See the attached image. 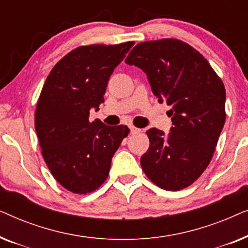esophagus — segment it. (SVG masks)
Returning a JSON list of instances; mask_svg holds the SVG:
<instances>
[{
  "label": "esophagus",
  "instance_id": "esophagus-1",
  "mask_svg": "<svg viewBox=\"0 0 248 248\" xmlns=\"http://www.w3.org/2000/svg\"><path fill=\"white\" fill-rule=\"evenodd\" d=\"M130 132L132 134L133 133H138V132H140V130H139V128H137L135 126H133V125H131L130 126Z\"/></svg>",
  "mask_w": 248,
  "mask_h": 248
}]
</instances>
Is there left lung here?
Listing matches in <instances>:
<instances>
[{
	"mask_svg": "<svg viewBox=\"0 0 248 248\" xmlns=\"http://www.w3.org/2000/svg\"><path fill=\"white\" fill-rule=\"evenodd\" d=\"M147 74L160 104L171 108L172 126L165 134L150 128L141 167L149 179L167 191L193 184L211 161L226 121V90L202 54L178 39L138 44L125 60Z\"/></svg>",
	"mask_w": 248,
	"mask_h": 248,
	"instance_id": "8db88e82",
	"label": "left lung"
}]
</instances>
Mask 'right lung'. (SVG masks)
Returning <instances> with one entry per match:
<instances>
[{"label": "right lung", "instance_id": "obj_1", "mask_svg": "<svg viewBox=\"0 0 248 248\" xmlns=\"http://www.w3.org/2000/svg\"><path fill=\"white\" fill-rule=\"evenodd\" d=\"M134 45L80 46L50 71L40 93L35 128L46 165L67 191L87 194L109 174L111 158L127 137L125 125L89 121L99 110L115 67Z\"/></svg>", "mask_w": 248, "mask_h": 248}]
</instances>
